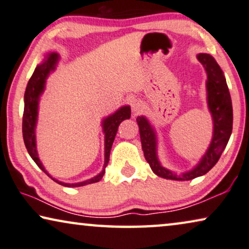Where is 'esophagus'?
Wrapping results in <instances>:
<instances>
[{
    "mask_svg": "<svg viewBox=\"0 0 249 249\" xmlns=\"http://www.w3.org/2000/svg\"><path fill=\"white\" fill-rule=\"evenodd\" d=\"M128 101L129 105H131V109L134 115H138L143 110L142 101H140L139 99H134V98H131V99H128Z\"/></svg>",
    "mask_w": 249,
    "mask_h": 249,
    "instance_id": "obj_1",
    "label": "esophagus"
}]
</instances>
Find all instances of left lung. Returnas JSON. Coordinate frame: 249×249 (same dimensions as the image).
<instances>
[{
  "label": "left lung",
  "instance_id": "left-lung-1",
  "mask_svg": "<svg viewBox=\"0 0 249 249\" xmlns=\"http://www.w3.org/2000/svg\"><path fill=\"white\" fill-rule=\"evenodd\" d=\"M196 57L204 66L208 75L206 92H208V107L213 120V136L205 155L193 169L177 175L161 166L157 155V135L155 129L144 116L136 118L145 160L148 161L157 176L166 179L191 180L205 175L218 162L232 132V104L222 70L211 55L201 53L197 54Z\"/></svg>",
  "mask_w": 249,
  "mask_h": 249
}]
</instances>
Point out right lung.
<instances>
[{
	"label": "right lung",
	"instance_id": "add662e5",
	"mask_svg": "<svg viewBox=\"0 0 249 249\" xmlns=\"http://www.w3.org/2000/svg\"><path fill=\"white\" fill-rule=\"evenodd\" d=\"M58 62V54L57 53H50L47 54L46 58L44 59L43 63L37 65L35 71L31 75V78L28 82L26 92H24V109H23V117H22V135L24 145H26L27 151L29 153L31 158L36 162L38 167L44 171L47 176H50L52 179L55 180L56 183L68 187H79L85 186L88 184H93L99 181L103 178L105 174V168H106L108 161H109L110 150L113 142L116 136L118 126L124 120H128L131 117V108L129 106H123L118 109L116 113H114L110 116H108L103 121V131L105 133V163L104 168L100 174H98L96 177L91 179L81 181V183L75 184H68L62 183V181L56 180L55 178L51 176L45 169L41 161L38 158L37 148H36V124H37V116H38V104H39V98L41 93L44 92L45 83H46L47 76L50 75L52 71H54L56 64Z\"/></svg>",
	"mask_w": 249,
	"mask_h": 249
}]
</instances>
